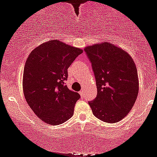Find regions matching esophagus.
Here are the masks:
<instances>
[{"label":"esophagus","mask_w":157,"mask_h":157,"mask_svg":"<svg viewBox=\"0 0 157 157\" xmlns=\"http://www.w3.org/2000/svg\"><path fill=\"white\" fill-rule=\"evenodd\" d=\"M79 93H80V94L82 96V97H84V96L86 95V93H85V92H84L83 90H82V89L81 91H80V92H79Z\"/></svg>","instance_id":"obj_1"}]
</instances>
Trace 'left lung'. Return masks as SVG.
Returning <instances> with one entry per match:
<instances>
[{"mask_svg": "<svg viewBox=\"0 0 157 157\" xmlns=\"http://www.w3.org/2000/svg\"><path fill=\"white\" fill-rule=\"evenodd\" d=\"M96 80L92 113L106 123L119 121L133 106L139 92L137 68L131 56L107 42L85 48Z\"/></svg>", "mask_w": 157, "mask_h": 157, "instance_id": "8db88e82", "label": "left lung"}]
</instances>
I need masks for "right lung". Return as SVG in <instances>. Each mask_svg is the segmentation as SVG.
<instances>
[{
	"instance_id": "right-lung-1",
	"label": "right lung",
	"mask_w": 157,
	"mask_h": 157,
	"mask_svg": "<svg viewBox=\"0 0 157 157\" xmlns=\"http://www.w3.org/2000/svg\"><path fill=\"white\" fill-rule=\"evenodd\" d=\"M82 51L59 40L48 41L36 48L26 61L24 94L36 115L51 125L72 117L80 95L65 85L68 68Z\"/></svg>"
}]
</instances>
